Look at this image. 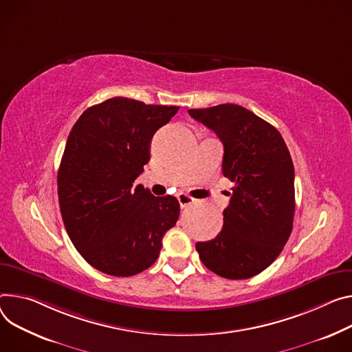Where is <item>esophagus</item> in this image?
<instances>
[{"instance_id":"obj_1","label":"esophagus","mask_w":352,"mask_h":352,"mask_svg":"<svg viewBox=\"0 0 352 352\" xmlns=\"http://www.w3.org/2000/svg\"><path fill=\"white\" fill-rule=\"evenodd\" d=\"M194 198L192 197H189V195H186V194H179L178 195V202H179V206L181 208H186L188 205H190V204H194Z\"/></svg>"}]
</instances>
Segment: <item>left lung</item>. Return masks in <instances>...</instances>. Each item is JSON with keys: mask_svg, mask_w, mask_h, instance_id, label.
Returning a JSON list of instances; mask_svg holds the SVG:
<instances>
[{"mask_svg": "<svg viewBox=\"0 0 352 352\" xmlns=\"http://www.w3.org/2000/svg\"><path fill=\"white\" fill-rule=\"evenodd\" d=\"M225 146L223 175L234 182L223 229L197 243L204 265L219 276L247 279L268 268L294 228L295 170L285 140L275 127L234 105L189 109Z\"/></svg>", "mask_w": 352, "mask_h": 352, "instance_id": "left-lung-1", "label": "left lung"}]
</instances>
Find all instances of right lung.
Returning <instances> with one entry per match:
<instances>
[{
	"label": "right lung",
	"instance_id": "obj_1",
	"mask_svg": "<svg viewBox=\"0 0 352 352\" xmlns=\"http://www.w3.org/2000/svg\"><path fill=\"white\" fill-rule=\"evenodd\" d=\"M178 109L115 97L74 123L57 174L58 205L72 243L95 270L112 276L147 270L175 226L177 198L154 197L133 182L154 133Z\"/></svg>",
	"mask_w": 352,
	"mask_h": 352
}]
</instances>
